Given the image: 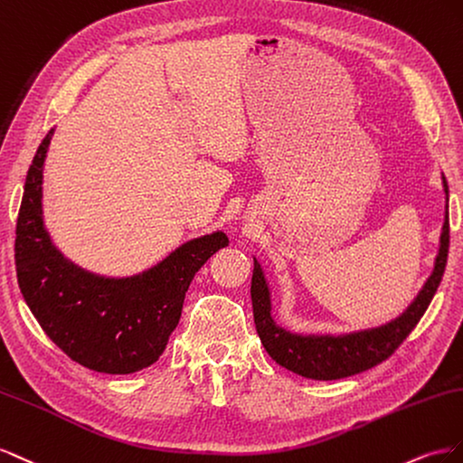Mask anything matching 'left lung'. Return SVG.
<instances>
[{
	"instance_id": "left-lung-1",
	"label": "left lung",
	"mask_w": 463,
	"mask_h": 463,
	"mask_svg": "<svg viewBox=\"0 0 463 463\" xmlns=\"http://www.w3.org/2000/svg\"><path fill=\"white\" fill-rule=\"evenodd\" d=\"M442 188L446 194L444 224L439 241V254L434 258L432 273L422 285L417 297L400 316L374 327L354 329L345 334H297L277 324L273 318L271 287L261 263L254 256L252 273V308L256 332L271 359L288 371L312 380H337L359 374L388 356L402 345L411 329L429 308L430 300L442 281L448 244H450V222H448V182L442 175Z\"/></svg>"
}]
</instances>
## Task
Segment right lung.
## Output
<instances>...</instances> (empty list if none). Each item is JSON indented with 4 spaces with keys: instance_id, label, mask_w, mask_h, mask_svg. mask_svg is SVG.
<instances>
[{
    "instance_id": "add662e5",
    "label": "right lung",
    "mask_w": 463,
    "mask_h": 463,
    "mask_svg": "<svg viewBox=\"0 0 463 463\" xmlns=\"http://www.w3.org/2000/svg\"><path fill=\"white\" fill-rule=\"evenodd\" d=\"M52 136L54 129L33 158L17 219L15 266L23 298L71 361L104 374L143 371L166 349L194 275L229 246V236L222 231L197 236L149 269L126 277L77 266L44 224L43 173Z\"/></svg>"
}]
</instances>
